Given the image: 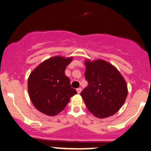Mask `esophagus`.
I'll return each mask as SVG.
<instances>
[{
  "label": "esophagus",
  "mask_w": 151,
  "mask_h": 151,
  "mask_svg": "<svg viewBox=\"0 0 151 151\" xmlns=\"http://www.w3.org/2000/svg\"><path fill=\"white\" fill-rule=\"evenodd\" d=\"M81 91H82V89L81 88V87H79V88L77 89V92H78V94H80V93L81 92Z\"/></svg>",
  "instance_id": "obj_1"
}]
</instances>
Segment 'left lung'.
<instances>
[{
  "instance_id": "1",
  "label": "left lung",
  "mask_w": 151,
  "mask_h": 151,
  "mask_svg": "<svg viewBox=\"0 0 151 151\" xmlns=\"http://www.w3.org/2000/svg\"><path fill=\"white\" fill-rule=\"evenodd\" d=\"M88 86L81 95L89 111L98 118L112 116L122 106L128 94L127 85L116 67L101 59H85Z\"/></svg>"
}]
</instances>
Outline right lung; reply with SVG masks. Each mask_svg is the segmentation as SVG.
<instances>
[{"mask_svg": "<svg viewBox=\"0 0 151 151\" xmlns=\"http://www.w3.org/2000/svg\"><path fill=\"white\" fill-rule=\"evenodd\" d=\"M72 60L73 57L55 56L31 71L28 78V92L33 105L40 112L55 116L77 94L70 87L69 78L65 75V69Z\"/></svg>", "mask_w": 151, "mask_h": 151, "instance_id": "obj_1", "label": "right lung"}]
</instances>
